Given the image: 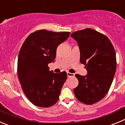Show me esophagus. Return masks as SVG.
Segmentation results:
<instances>
[{"instance_id": "obj_1", "label": "esophagus", "mask_w": 125, "mask_h": 125, "mask_svg": "<svg viewBox=\"0 0 125 125\" xmlns=\"http://www.w3.org/2000/svg\"><path fill=\"white\" fill-rule=\"evenodd\" d=\"M67 75H68V77H69V78H70V77H73V76H74V74L71 73H69V72L67 73Z\"/></svg>"}]
</instances>
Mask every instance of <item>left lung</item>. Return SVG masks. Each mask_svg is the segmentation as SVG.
Returning a JSON list of instances; mask_svg holds the SVG:
<instances>
[{
  "label": "left lung",
  "instance_id": "obj_1",
  "mask_svg": "<svg viewBox=\"0 0 125 125\" xmlns=\"http://www.w3.org/2000/svg\"><path fill=\"white\" fill-rule=\"evenodd\" d=\"M71 37L78 42L81 63L88 72L86 76L76 74L79 84L74 93L80 102L93 104L110 89L116 68L115 51L106 36L92 29L74 32Z\"/></svg>",
  "mask_w": 125,
  "mask_h": 125
}]
</instances>
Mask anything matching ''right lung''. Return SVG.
<instances>
[{"label":"right lung","instance_id":"1","mask_svg":"<svg viewBox=\"0 0 125 125\" xmlns=\"http://www.w3.org/2000/svg\"><path fill=\"white\" fill-rule=\"evenodd\" d=\"M70 35L40 30L26 38L19 51L17 74L26 97L34 105L47 108L54 105L67 78L65 71L54 73L48 64L54 61L56 49Z\"/></svg>","mask_w":125,"mask_h":125}]
</instances>
